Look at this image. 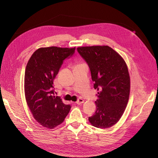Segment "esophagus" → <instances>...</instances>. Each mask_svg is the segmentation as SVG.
I'll return each instance as SVG.
<instances>
[{"label": "esophagus", "mask_w": 158, "mask_h": 158, "mask_svg": "<svg viewBox=\"0 0 158 158\" xmlns=\"http://www.w3.org/2000/svg\"><path fill=\"white\" fill-rule=\"evenodd\" d=\"M84 101L82 99H81V98H79L76 102V103L77 104H82V103H84Z\"/></svg>", "instance_id": "1"}]
</instances>
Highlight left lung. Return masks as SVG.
<instances>
[{"instance_id": "left-lung-1", "label": "left lung", "mask_w": 158, "mask_h": 158, "mask_svg": "<svg viewBox=\"0 0 158 158\" xmlns=\"http://www.w3.org/2000/svg\"><path fill=\"white\" fill-rule=\"evenodd\" d=\"M77 49L87 63L94 87L99 91L95 113L89 118V121L94 127L109 128L119 121L128 102L131 86L126 62L107 46Z\"/></svg>"}]
</instances>
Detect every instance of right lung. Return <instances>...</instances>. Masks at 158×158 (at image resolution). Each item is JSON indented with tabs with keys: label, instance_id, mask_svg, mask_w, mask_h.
<instances>
[{
	"label": "right lung",
	"instance_id": "add662e5",
	"mask_svg": "<svg viewBox=\"0 0 158 158\" xmlns=\"http://www.w3.org/2000/svg\"><path fill=\"white\" fill-rule=\"evenodd\" d=\"M76 48H41L29 59L24 76V92L27 106L39 124L53 129L68 114L71 106L54 96V80L63 60L71 56Z\"/></svg>",
	"mask_w": 158,
	"mask_h": 158
}]
</instances>
